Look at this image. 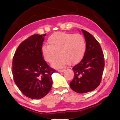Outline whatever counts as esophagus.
Listing matches in <instances>:
<instances>
[{
    "label": "esophagus",
    "instance_id": "obj_1",
    "mask_svg": "<svg viewBox=\"0 0 120 120\" xmlns=\"http://www.w3.org/2000/svg\"><path fill=\"white\" fill-rule=\"evenodd\" d=\"M57 71L58 72H60V73H62V72H64L65 71V70H62V69H59V70H57Z\"/></svg>",
    "mask_w": 120,
    "mask_h": 120
}]
</instances>
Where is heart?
I'll list each match as a JSON object with an SVG mask.
<instances>
[{
    "label": "heart",
    "instance_id": "heart-1",
    "mask_svg": "<svg viewBox=\"0 0 120 120\" xmlns=\"http://www.w3.org/2000/svg\"><path fill=\"white\" fill-rule=\"evenodd\" d=\"M48 45H44L41 53L46 62L52 63V66L61 68L68 63L72 65L82 59L86 51V43L82 35L79 34L56 32L48 39Z\"/></svg>",
    "mask_w": 120,
    "mask_h": 120
}]
</instances>
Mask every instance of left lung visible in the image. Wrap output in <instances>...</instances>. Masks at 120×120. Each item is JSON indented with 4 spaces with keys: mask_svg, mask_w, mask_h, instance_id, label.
<instances>
[{
    "mask_svg": "<svg viewBox=\"0 0 120 120\" xmlns=\"http://www.w3.org/2000/svg\"><path fill=\"white\" fill-rule=\"evenodd\" d=\"M86 43L81 61L72 68L74 79L70 86L78 93L93 91L100 85L104 68L103 52L100 44L91 34L82 29Z\"/></svg>",
    "mask_w": 120,
    "mask_h": 120,
    "instance_id": "1",
    "label": "left lung"
}]
</instances>
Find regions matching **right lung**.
<instances>
[{"mask_svg": "<svg viewBox=\"0 0 120 120\" xmlns=\"http://www.w3.org/2000/svg\"><path fill=\"white\" fill-rule=\"evenodd\" d=\"M45 36L35 34L23 41L12 60L15 83L24 95L32 99L47 95L52 84V75L56 72L46 63L41 53Z\"/></svg>", "mask_w": 120, "mask_h": 120, "instance_id": "obj_1", "label": "right lung"}]
</instances>
